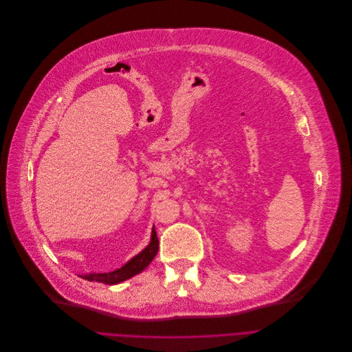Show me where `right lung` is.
I'll return each mask as SVG.
<instances>
[{"label": "right lung", "instance_id": "1", "mask_svg": "<svg viewBox=\"0 0 352 352\" xmlns=\"http://www.w3.org/2000/svg\"><path fill=\"white\" fill-rule=\"evenodd\" d=\"M158 250H160V241H158L157 232L154 228L153 233H151L150 244L142 252L133 256L122 267H119L113 272H109V273H89L82 277L90 280V282H98V283H104V285H118V283L123 282V280H127V278L133 277L134 274L143 272L151 263V261L155 258Z\"/></svg>", "mask_w": 352, "mask_h": 352}]
</instances>
